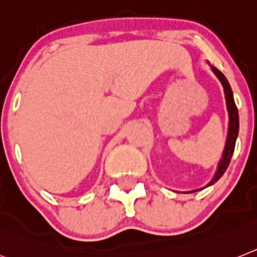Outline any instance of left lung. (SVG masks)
Segmentation results:
<instances>
[{"mask_svg":"<svg viewBox=\"0 0 257 257\" xmlns=\"http://www.w3.org/2000/svg\"><path fill=\"white\" fill-rule=\"evenodd\" d=\"M211 69H213L215 76L219 78V81L222 82V85H223L224 97H226V103H227V111H228L230 122H228V135H227V141H226V147H224L223 156H222V160H220L219 163L217 173H215V176H214V179L210 181L209 185H213L214 182H217L218 180L223 176L226 169H227L228 164H230L231 162V158H232V154H234L235 142H236V138H238V133H239V114H238V109H236V105H235L234 95H232V90H231L230 84H228L227 78L224 77V75L219 71V69H217L214 65L211 67Z\"/></svg>","mask_w":257,"mask_h":257,"instance_id":"8db88e82","label":"left lung"}]
</instances>
